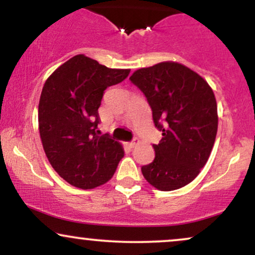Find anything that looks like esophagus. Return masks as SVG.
<instances>
[{
    "mask_svg": "<svg viewBox=\"0 0 255 255\" xmlns=\"http://www.w3.org/2000/svg\"><path fill=\"white\" fill-rule=\"evenodd\" d=\"M137 144H139V141H137V140L135 139V140H133V141H131V142H129V146H130L131 148H133V147H135Z\"/></svg>",
    "mask_w": 255,
    "mask_h": 255,
    "instance_id": "esophagus-1",
    "label": "esophagus"
}]
</instances>
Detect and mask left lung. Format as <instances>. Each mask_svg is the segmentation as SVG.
Here are the masks:
<instances>
[{
	"instance_id": "left-lung-1",
	"label": "left lung",
	"mask_w": 255,
	"mask_h": 255,
	"mask_svg": "<svg viewBox=\"0 0 255 255\" xmlns=\"http://www.w3.org/2000/svg\"><path fill=\"white\" fill-rule=\"evenodd\" d=\"M130 81L144 92L154 126L162 130L145 180L159 191L191 183L206 164L218 129L217 102L207 81L174 61L136 69Z\"/></svg>"
}]
</instances>
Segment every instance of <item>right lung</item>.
<instances>
[{"label": "right lung", "mask_w": 255, "mask_h": 255, "mask_svg": "<svg viewBox=\"0 0 255 255\" xmlns=\"http://www.w3.org/2000/svg\"><path fill=\"white\" fill-rule=\"evenodd\" d=\"M129 72L80 54L46 79L38 105L40 140L54 170L72 186L92 189L115 174L124 147L98 135V108L104 90L124 81Z\"/></svg>", "instance_id": "1"}]
</instances>
